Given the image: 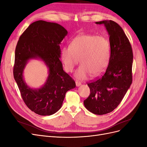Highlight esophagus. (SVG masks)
Here are the masks:
<instances>
[{"label":"esophagus","mask_w":147,"mask_h":147,"mask_svg":"<svg viewBox=\"0 0 147 147\" xmlns=\"http://www.w3.org/2000/svg\"><path fill=\"white\" fill-rule=\"evenodd\" d=\"M75 84H76V86H80L82 84V83L80 82H78V81H75Z\"/></svg>","instance_id":"obj_1"}]
</instances>
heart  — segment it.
Here are the masks:
<instances>
[{
  "label": "heart",
  "instance_id": "1",
  "mask_svg": "<svg viewBox=\"0 0 147 147\" xmlns=\"http://www.w3.org/2000/svg\"><path fill=\"white\" fill-rule=\"evenodd\" d=\"M61 56L67 72H73L80 59L82 64L75 75L78 79H86L91 74L97 75L105 69L110 56V42L101 35H80L71 42L70 47H63Z\"/></svg>",
  "mask_w": 147,
  "mask_h": 147
}]
</instances>
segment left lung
I'll list each match as a JSON object with an SVG mask.
<instances>
[{
	"instance_id": "left-lung-1",
	"label": "left lung",
	"mask_w": 147,
	"mask_h": 147,
	"mask_svg": "<svg viewBox=\"0 0 147 147\" xmlns=\"http://www.w3.org/2000/svg\"><path fill=\"white\" fill-rule=\"evenodd\" d=\"M96 23L104 24L108 31L110 57L104 74L88 83L90 94L83 103L90 112L101 115L116 109L129 88L133 53L129 40L118 24L112 20Z\"/></svg>"
}]
</instances>
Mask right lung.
Listing matches in <instances>:
<instances>
[{
	"instance_id": "1",
	"label": "right lung",
	"mask_w": 147,
	"mask_h": 147,
	"mask_svg": "<svg viewBox=\"0 0 147 147\" xmlns=\"http://www.w3.org/2000/svg\"><path fill=\"white\" fill-rule=\"evenodd\" d=\"M67 34L62 26L39 20L29 26L17 43L13 76L25 104L38 115L55 113L62 107L67 91L76 86L72 78L63 70L59 59V44ZM37 57L45 62L49 75L42 88L33 90L23 80L22 74L28 60Z\"/></svg>"
}]
</instances>
